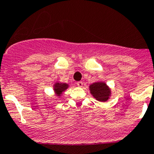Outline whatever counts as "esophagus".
<instances>
[{
  "mask_svg": "<svg viewBox=\"0 0 154 154\" xmlns=\"http://www.w3.org/2000/svg\"><path fill=\"white\" fill-rule=\"evenodd\" d=\"M77 86H79V87H82V86H83V82L79 81V82H77Z\"/></svg>",
  "mask_w": 154,
  "mask_h": 154,
  "instance_id": "esophagus-1",
  "label": "esophagus"
}]
</instances>
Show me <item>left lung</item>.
<instances>
[{
  "label": "left lung",
  "instance_id": "1",
  "mask_svg": "<svg viewBox=\"0 0 154 154\" xmlns=\"http://www.w3.org/2000/svg\"><path fill=\"white\" fill-rule=\"evenodd\" d=\"M89 91L94 98L100 102H106L111 97V89L103 81L95 82L90 85Z\"/></svg>",
  "mask_w": 154,
  "mask_h": 154
}]
</instances>
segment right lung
Here are the masks:
<instances>
[{
  "instance_id": "add662e5",
  "label": "right lung",
  "mask_w": 154,
  "mask_h": 154,
  "mask_svg": "<svg viewBox=\"0 0 154 154\" xmlns=\"http://www.w3.org/2000/svg\"><path fill=\"white\" fill-rule=\"evenodd\" d=\"M68 84L64 83H60V82H57L55 83V84L54 85V91L55 92L56 95H57L58 97H60L63 94V91H66V89L68 88Z\"/></svg>"
}]
</instances>
